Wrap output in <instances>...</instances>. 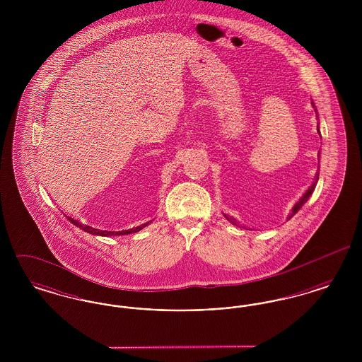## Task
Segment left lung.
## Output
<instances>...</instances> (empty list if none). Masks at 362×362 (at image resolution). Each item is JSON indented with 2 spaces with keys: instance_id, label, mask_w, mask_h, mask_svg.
Listing matches in <instances>:
<instances>
[{
  "instance_id": "obj_1",
  "label": "left lung",
  "mask_w": 362,
  "mask_h": 362,
  "mask_svg": "<svg viewBox=\"0 0 362 362\" xmlns=\"http://www.w3.org/2000/svg\"><path fill=\"white\" fill-rule=\"evenodd\" d=\"M312 105H313V103H312ZM315 107V105H313ZM317 132H319V126H317ZM319 134H320V132H319ZM317 180H319V173H316V177H315V182L312 183V186H310V189H307V192L300 198V201L293 206L292 209V213H291V216H289V220L292 218L293 216L301 209V206L310 199V195H312V192H313V189H315V187H316V183H317ZM225 216V214H224ZM226 217V216H225ZM226 220H229L230 223L233 225H236V221H235V218H232V217H226Z\"/></svg>"
}]
</instances>
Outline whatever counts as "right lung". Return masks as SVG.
<instances>
[{"instance_id":"right-lung-1","label":"right lung","mask_w":362,"mask_h":362,"mask_svg":"<svg viewBox=\"0 0 362 362\" xmlns=\"http://www.w3.org/2000/svg\"><path fill=\"white\" fill-rule=\"evenodd\" d=\"M69 218L70 223L71 224L76 225V226H78V228H81L83 230H86L88 233H90V235H96V236H117V235H123V233H130V232H138V230H141L144 226H146V225L149 224V223H146V224L139 225L137 228H134V229H130V230H126V232H114V230H103V229H98V228H93V226H89V225L81 224V223H78L77 220H74V218H71V217H68Z\"/></svg>"}]
</instances>
